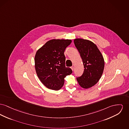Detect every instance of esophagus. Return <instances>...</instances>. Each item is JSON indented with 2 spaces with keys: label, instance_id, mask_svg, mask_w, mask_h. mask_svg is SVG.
<instances>
[{
  "label": "esophagus",
  "instance_id": "34e87169",
  "mask_svg": "<svg viewBox=\"0 0 129 129\" xmlns=\"http://www.w3.org/2000/svg\"><path fill=\"white\" fill-rule=\"evenodd\" d=\"M71 68L72 69V70H73V71H74V66H72V67H71Z\"/></svg>",
  "mask_w": 129,
  "mask_h": 129
}]
</instances>
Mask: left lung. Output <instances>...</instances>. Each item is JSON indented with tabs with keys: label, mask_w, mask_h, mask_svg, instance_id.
<instances>
[{
	"label": "left lung",
	"mask_w": 129,
	"mask_h": 129,
	"mask_svg": "<svg viewBox=\"0 0 129 129\" xmlns=\"http://www.w3.org/2000/svg\"><path fill=\"white\" fill-rule=\"evenodd\" d=\"M74 43L83 63V73L76 78L79 85L84 89L98 83L104 68L103 57L96 45L91 41L81 38L74 40Z\"/></svg>",
	"instance_id": "left-lung-1"
}]
</instances>
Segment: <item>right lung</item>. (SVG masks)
Returning <instances> with one entry per match:
<instances>
[{"mask_svg": "<svg viewBox=\"0 0 129 129\" xmlns=\"http://www.w3.org/2000/svg\"><path fill=\"white\" fill-rule=\"evenodd\" d=\"M72 42L70 39H52L47 42L37 52L35 69L41 82L48 89L59 90L64 78L71 75L72 69L65 66V49Z\"/></svg>", "mask_w": 129, "mask_h": 129, "instance_id": "1", "label": "right lung"}]
</instances>
